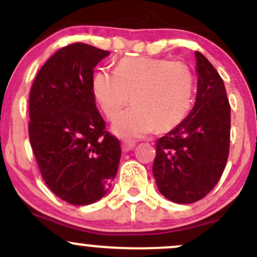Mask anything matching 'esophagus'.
Segmentation results:
<instances>
[{
	"instance_id": "esophagus-1",
	"label": "esophagus",
	"mask_w": 257,
	"mask_h": 257,
	"mask_svg": "<svg viewBox=\"0 0 257 257\" xmlns=\"http://www.w3.org/2000/svg\"><path fill=\"white\" fill-rule=\"evenodd\" d=\"M135 142L134 141H127V140H125V141H122V145H121V147H122V151L123 152H128L131 151L132 149L135 147Z\"/></svg>"
}]
</instances>
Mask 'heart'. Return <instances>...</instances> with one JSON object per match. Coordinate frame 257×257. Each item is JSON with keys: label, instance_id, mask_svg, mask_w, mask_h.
<instances>
[{"label": "heart", "instance_id": "b5f03b06", "mask_svg": "<svg viewBox=\"0 0 257 257\" xmlns=\"http://www.w3.org/2000/svg\"><path fill=\"white\" fill-rule=\"evenodd\" d=\"M95 102L110 120L117 117L130 95L134 106L112 125L116 135L141 137L155 127L160 132L175 128L191 107L194 75L186 63L166 58L125 57L115 72L100 70L91 82Z\"/></svg>", "mask_w": 257, "mask_h": 257}]
</instances>
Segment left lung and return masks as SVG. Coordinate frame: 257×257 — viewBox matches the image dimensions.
Segmentation results:
<instances>
[{"label":"left lung","instance_id":"8db88e82","mask_svg":"<svg viewBox=\"0 0 257 257\" xmlns=\"http://www.w3.org/2000/svg\"><path fill=\"white\" fill-rule=\"evenodd\" d=\"M196 56L197 92L180 125L157 140L152 172L159 191L176 204L206 196L225 170L230 147V103L217 71Z\"/></svg>","mask_w":257,"mask_h":257}]
</instances>
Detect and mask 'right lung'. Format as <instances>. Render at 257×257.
Returning a JSON list of instances; mask_svg holds the SVG:
<instances>
[{
	"instance_id": "right-lung-1",
	"label": "right lung",
	"mask_w": 257,
	"mask_h": 257,
	"mask_svg": "<svg viewBox=\"0 0 257 257\" xmlns=\"http://www.w3.org/2000/svg\"><path fill=\"white\" fill-rule=\"evenodd\" d=\"M110 55L86 43L58 50L30 92L29 134L42 179L71 205L102 199L117 174L120 141L105 131L91 92L93 68Z\"/></svg>"
}]
</instances>
